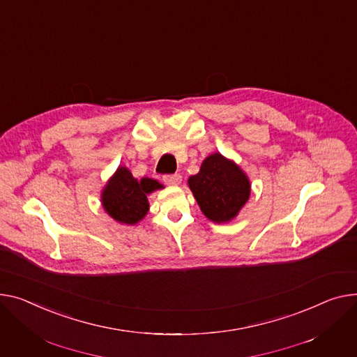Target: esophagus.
I'll return each mask as SVG.
<instances>
[{
	"label": "esophagus",
	"instance_id": "esophagus-1",
	"mask_svg": "<svg viewBox=\"0 0 357 357\" xmlns=\"http://www.w3.org/2000/svg\"><path fill=\"white\" fill-rule=\"evenodd\" d=\"M163 182L166 185H171V186H178L182 182V176L179 174L175 175H165L163 176Z\"/></svg>",
	"mask_w": 357,
	"mask_h": 357
}]
</instances>
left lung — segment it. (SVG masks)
Listing matches in <instances>:
<instances>
[{
    "label": "left lung",
    "mask_w": 357,
    "mask_h": 357,
    "mask_svg": "<svg viewBox=\"0 0 357 357\" xmlns=\"http://www.w3.org/2000/svg\"><path fill=\"white\" fill-rule=\"evenodd\" d=\"M188 186L204 215L215 224L231 222L251 195L248 175L220 152L204 159L199 172L189 176Z\"/></svg>",
    "instance_id": "1"
}]
</instances>
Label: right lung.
<instances>
[{"label": "right lung", "mask_w": 357, "mask_h": 357, "mask_svg": "<svg viewBox=\"0 0 357 357\" xmlns=\"http://www.w3.org/2000/svg\"><path fill=\"white\" fill-rule=\"evenodd\" d=\"M165 186L152 178L136 179L126 166H117L102 189V206L122 225H136L149 211L148 195Z\"/></svg>", "instance_id": "add662e5"}]
</instances>
